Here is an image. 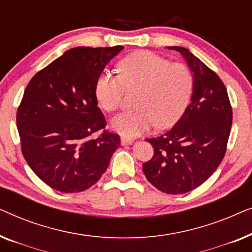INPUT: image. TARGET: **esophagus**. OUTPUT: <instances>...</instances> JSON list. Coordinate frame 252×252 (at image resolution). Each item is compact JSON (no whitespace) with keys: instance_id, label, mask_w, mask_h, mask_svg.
Wrapping results in <instances>:
<instances>
[{"instance_id":"esophagus-1","label":"esophagus","mask_w":252,"mask_h":252,"mask_svg":"<svg viewBox=\"0 0 252 252\" xmlns=\"http://www.w3.org/2000/svg\"><path fill=\"white\" fill-rule=\"evenodd\" d=\"M122 144L123 146H126V144H132L134 142V139L132 137H128V136H122Z\"/></svg>"}]
</instances>
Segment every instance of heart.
Listing matches in <instances>:
<instances>
[{
    "label": "heart",
    "mask_w": 252,
    "mask_h": 252,
    "mask_svg": "<svg viewBox=\"0 0 252 252\" xmlns=\"http://www.w3.org/2000/svg\"><path fill=\"white\" fill-rule=\"evenodd\" d=\"M119 75L103 71L95 84L97 104L113 112L122 104L126 89L141 88L137 111H125L110 123L115 132L136 136L154 125L164 128L180 118L190 101L194 78L181 63H170L151 51H137L118 64Z\"/></svg>",
    "instance_id": "heart-1"
}]
</instances>
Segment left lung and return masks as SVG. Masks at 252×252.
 Here are the masks:
<instances>
[{
	"mask_svg": "<svg viewBox=\"0 0 252 252\" xmlns=\"http://www.w3.org/2000/svg\"><path fill=\"white\" fill-rule=\"evenodd\" d=\"M167 48L185 58L194 89L175 125L163 135L146 139L155 153L143 164V173L160 191L175 195L197 188L218 168L232 127V106L225 85L215 72L186 48Z\"/></svg>",
	"mask_w": 252,
	"mask_h": 252,
	"instance_id": "left-lung-1",
	"label": "left lung"
}]
</instances>
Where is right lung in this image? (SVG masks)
Instances as JSON below:
<instances>
[{"mask_svg": "<svg viewBox=\"0 0 252 252\" xmlns=\"http://www.w3.org/2000/svg\"><path fill=\"white\" fill-rule=\"evenodd\" d=\"M124 49L77 47L34 75L17 111L24 158L49 187L84 191L96 184L120 146L117 134L103 132L95 84L106 64Z\"/></svg>", "mask_w": 252, "mask_h": 252, "instance_id": "obj_1", "label": "right lung"}]
</instances>
